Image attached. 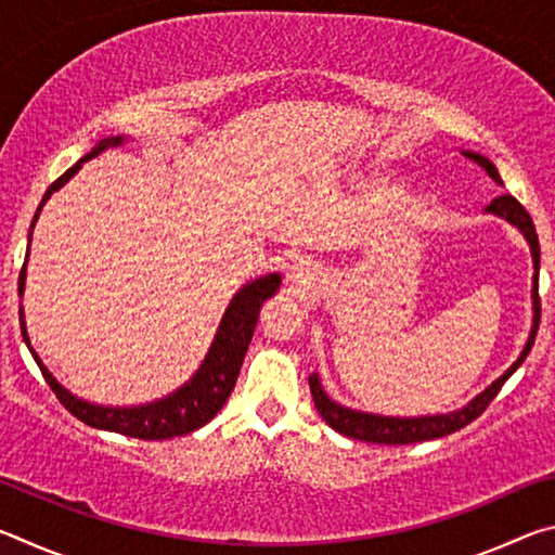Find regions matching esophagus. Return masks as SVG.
Instances as JSON below:
<instances>
[{
	"label": "esophagus",
	"mask_w": 555,
	"mask_h": 555,
	"mask_svg": "<svg viewBox=\"0 0 555 555\" xmlns=\"http://www.w3.org/2000/svg\"><path fill=\"white\" fill-rule=\"evenodd\" d=\"M288 279L298 286L311 284V281L315 279V264L311 259H296L294 264L288 267Z\"/></svg>",
	"instance_id": "1"
}]
</instances>
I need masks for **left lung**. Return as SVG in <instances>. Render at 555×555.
Instances as JSON below:
<instances>
[{
    "label": "left lung",
    "mask_w": 555,
    "mask_h": 555,
    "mask_svg": "<svg viewBox=\"0 0 555 555\" xmlns=\"http://www.w3.org/2000/svg\"><path fill=\"white\" fill-rule=\"evenodd\" d=\"M463 156H467L469 162H475L477 166L485 168L487 176H490L496 185H502V178H500V173H496V166L490 162V158H485L477 152H463ZM482 212L494 215V218H502L509 224H514V228L524 234V240L529 242V249H531V259H533L531 311H533V318H531V331H529V337H526L521 354L516 357V362L502 374V377H496L490 387L477 393L475 399H469L463 409H455L448 413H434V416H382V413H370V411L343 406V403H337L335 399L327 397L323 384H321V377H318V372H313L311 377H308V384H311L315 409L323 416L325 424L335 428L337 434L354 438V440H367V443H379V446H409V443H421V440H434V438L450 436L463 426L473 424V421L480 416L487 406H490V401L496 397V391L504 387V382L521 367L526 354L531 352L533 337H537L539 321H541L539 237H537V230H533L531 215L526 212L524 205L516 198H512V195H500V198H494Z\"/></svg>",
    "instance_id": "1"
}]
</instances>
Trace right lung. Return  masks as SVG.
<instances>
[{"instance_id": "obj_1", "label": "right lung", "mask_w": 555, "mask_h": 555, "mask_svg": "<svg viewBox=\"0 0 555 555\" xmlns=\"http://www.w3.org/2000/svg\"><path fill=\"white\" fill-rule=\"evenodd\" d=\"M125 142H129V134H117V137H105L92 146V152L80 158L78 164L68 168L59 181L51 183L49 191L41 198L39 210L34 215L31 230H29V244H31V232L34 224L39 220L41 208L49 203L55 191L70 181V178L80 171L82 164L90 162V158L100 156L107 149H117ZM26 261H29V251H26L22 274H18V296H24L26 288ZM281 286V274H267L259 276L249 284H244L237 294L232 296L230 306L224 308L222 321L218 325V333H215L210 350L201 362V367L188 379L183 387L176 391L166 393V397L139 403V406H102V403L88 401L82 397H75L63 384L53 377L49 367L41 362V357L36 354L31 347L29 333H26V321H24V308H18V318H22V335L24 343L29 347L36 364L43 374V379L49 382V387L55 391V397L68 409L75 418H80L82 424L100 430H112V434H121L129 438H142V440H164V438H176L185 436L198 430L201 426L208 424L215 418L224 401L234 389V382H237V374L242 367L244 354L249 350L251 335H255V327L259 321V308L267 304V300L276 294Z\"/></svg>"}]
</instances>
